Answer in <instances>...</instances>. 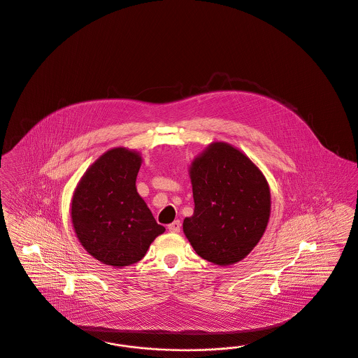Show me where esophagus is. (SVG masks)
I'll use <instances>...</instances> for the list:
<instances>
[{"instance_id":"obj_1","label":"esophagus","mask_w":358,"mask_h":358,"mask_svg":"<svg viewBox=\"0 0 358 358\" xmlns=\"http://www.w3.org/2000/svg\"><path fill=\"white\" fill-rule=\"evenodd\" d=\"M168 230L172 231V233H180V230H181V222L177 220V221H174V222L171 223V224H168Z\"/></svg>"}]
</instances>
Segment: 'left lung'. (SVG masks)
Segmentation results:
<instances>
[{
    "instance_id": "obj_1",
    "label": "left lung",
    "mask_w": 358,
    "mask_h": 358,
    "mask_svg": "<svg viewBox=\"0 0 358 358\" xmlns=\"http://www.w3.org/2000/svg\"><path fill=\"white\" fill-rule=\"evenodd\" d=\"M194 214L184 233L202 259L229 266L246 258L266 231L270 187L241 150L213 143L190 166Z\"/></svg>"
}]
</instances>
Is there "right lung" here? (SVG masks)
<instances>
[{"instance_id": "right-lung-1", "label": "right lung", "mask_w": 358, "mask_h": 358, "mask_svg": "<svg viewBox=\"0 0 358 358\" xmlns=\"http://www.w3.org/2000/svg\"><path fill=\"white\" fill-rule=\"evenodd\" d=\"M141 156L113 148L95 161L75 189L71 218L87 252L112 267L137 263L165 227L136 190Z\"/></svg>"}]
</instances>
